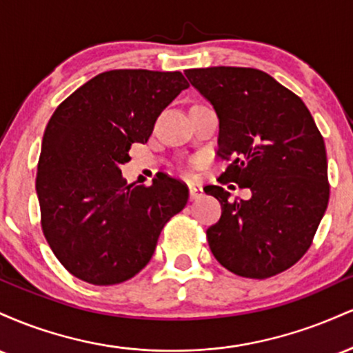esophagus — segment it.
Segmentation results:
<instances>
[{"mask_svg": "<svg viewBox=\"0 0 353 353\" xmlns=\"http://www.w3.org/2000/svg\"><path fill=\"white\" fill-rule=\"evenodd\" d=\"M204 196V190L201 188H196V185H190L189 188V199L190 201H197Z\"/></svg>", "mask_w": 353, "mask_h": 353, "instance_id": "1", "label": "esophagus"}]
</instances>
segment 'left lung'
I'll list each match as a JSON object with an SVG mask.
<instances>
[{
  "mask_svg": "<svg viewBox=\"0 0 353 353\" xmlns=\"http://www.w3.org/2000/svg\"><path fill=\"white\" fill-rule=\"evenodd\" d=\"M185 76L216 109L217 156L229 161L221 185L204 189L222 208L205 232L210 250L232 274L274 277L309 250L329 204L323 137L303 101L264 71L214 66ZM229 181L253 197L230 201L221 188Z\"/></svg>",
  "mask_w": 353,
  "mask_h": 353,
  "instance_id": "left-lung-1",
  "label": "left lung"
}]
</instances>
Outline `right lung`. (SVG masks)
Listing matches in <instances>:
<instances>
[{
	"label": "right lung",
	"mask_w": 353,
	"mask_h": 353,
	"mask_svg": "<svg viewBox=\"0 0 353 353\" xmlns=\"http://www.w3.org/2000/svg\"><path fill=\"white\" fill-rule=\"evenodd\" d=\"M189 88L182 72H101L56 108L36 174L41 229L68 272L92 283L129 281L151 261L161 230L185 208L184 182L161 174L128 184L121 164L148 143L163 109Z\"/></svg>",
	"instance_id": "add662e5"
}]
</instances>
